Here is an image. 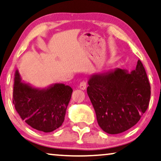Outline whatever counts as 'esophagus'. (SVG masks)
<instances>
[{
	"mask_svg": "<svg viewBox=\"0 0 161 161\" xmlns=\"http://www.w3.org/2000/svg\"><path fill=\"white\" fill-rule=\"evenodd\" d=\"M80 88L82 90H86V88H87V83H86L85 81H81V82L80 84Z\"/></svg>",
	"mask_w": 161,
	"mask_h": 161,
	"instance_id": "1",
	"label": "esophagus"
}]
</instances>
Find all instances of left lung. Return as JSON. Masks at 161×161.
I'll list each match as a JSON object with an SVG mask.
<instances>
[{"mask_svg": "<svg viewBox=\"0 0 161 161\" xmlns=\"http://www.w3.org/2000/svg\"><path fill=\"white\" fill-rule=\"evenodd\" d=\"M87 95L97 123L108 134L122 133L140 121L149 105L150 85L142 62L130 73L116 68L91 75Z\"/></svg>", "mask_w": 161, "mask_h": 161, "instance_id": "obj_1", "label": "left lung"}]
</instances>
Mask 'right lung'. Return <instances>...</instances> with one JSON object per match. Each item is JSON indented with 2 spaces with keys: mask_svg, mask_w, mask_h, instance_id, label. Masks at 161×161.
Instances as JSON below:
<instances>
[{
  "mask_svg": "<svg viewBox=\"0 0 161 161\" xmlns=\"http://www.w3.org/2000/svg\"><path fill=\"white\" fill-rule=\"evenodd\" d=\"M72 92V88L62 83L35 87L21 80L16 70L13 103L21 119L38 131L51 132L62 125Z\"/></svg>",
  "mask_w": 161,
  "mask_h": 161,
  "instance_id": "add662e5",
  "label": "right lung"
}]
</instances>
